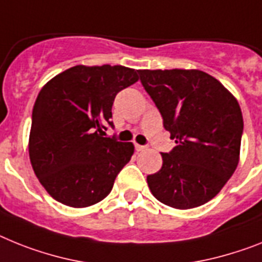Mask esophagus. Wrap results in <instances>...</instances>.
<instances>
[{"label": "esophagus", "mask_w": 262, "mask_h": 262, "mask_svg": "<svg viewBox=\"0 0 262 262\" xmlns=\"http://www.w3.org/2000/svg\"><path fill=\"white\" fill-rule=\"evenodd\" d=\"M145 149H146V146H144V145L136 144V150L137 151H142V150H145Z\"/></svg>", "instance_id": "esophagus-1"}]
</instances>
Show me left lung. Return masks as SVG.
<instances>
[{"mask_svg":"<svg viewBox=\"0 0 262 262\" xmlns=\"http://www.w3.org/2000/svg\"><path fill=\"white\" fill-rule=\"evenodd\" d=\"M138 73L177 144L170 153H161V169L146 177L151 194L174 209L204 205L219 194L238 165L244 129L238 101L199 69Z\"/></svg>","mask_w":262,"mask_h":262,"instance_id":"8db88e82","label":"left lung"}]
</instances>
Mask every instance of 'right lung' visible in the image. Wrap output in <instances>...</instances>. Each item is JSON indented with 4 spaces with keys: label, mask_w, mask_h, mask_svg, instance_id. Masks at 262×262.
Returning a JSON list of instances; mask_svg holds the SVG:
<instances>
[{
    "label": "right lung",
    "mask_w": 262,
    "mask_h": 262,
    "mask_svg": "<svg viewBox=\"0 0 262 262\" xmlns=\"http://www.w3.org/2000/svg\"><path fill=\"white\" fill-rule=\"evenodd\" d=\"M138 81L122 65H77L39 90L33 106L29 158L45 190L56 201L86 208L104 200L135 153L132 142L106 136L120 90Z\"/></svg>",
    "instance_id": "right-lung-1"
}]
</instances>
